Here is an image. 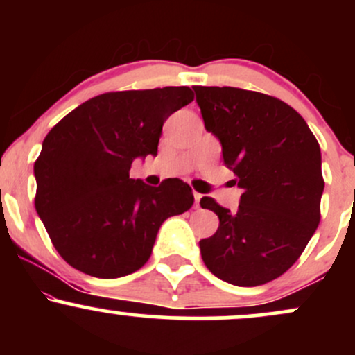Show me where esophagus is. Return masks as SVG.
<instances>
[{"label":"esophagus","instance_id":"34e87169","mask_svg":"<svg viewBox=\"0 0 355 355\" xmlns=\"http://www.w3.org/2000/svg\"><path fill=\"white\" fill-rule=\"evenodd\" d=\"M193 197H195V207H200V198H202V195H200V193H197V191H195Z\"/></svg>","mask_w":355,"mask_h":355}]
</instances>
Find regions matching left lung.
<instances>
[{"label":"left lung","instance_id":"left-lung-1","mask_svg":"<svg viewBox=\"0 0 355 355\" xmlns=\"http://www.w3.org/2000/svg\"><path fill=\"white\" fill-rule=\"evenodd\" d=\"M203 123L222 144L223 164L243 190L230 211L211 197L202 209L218 229L200 240L205 266L240 287H255L287 272L320 222L324 191L320 146L291 105L250 89L193 87Z\"/></svg>","mask_w":355,"mask_h":355}]
</instances>
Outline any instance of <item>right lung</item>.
Returning a JSON list of instances; mask_svg holds the SVG:
<instances>
[{"label": "right lung", "mask_w": 355, "mask_h": 355, "mask_svg": "<svg viewBox=\"0 0 355 355\" xmlns=\"http://www.w3.org/2000/svg\"><path fill=\"white\" fill-rule=\"evenodd\" d=\"M193 101L189 87L93 96L50 130L35 162V209L56 252L83 274L116 279L144 267L158 229L193 205L189 183L130 178L137 157L157 155L162 126Z\"/></svg>", "instance_id": "right-lung-1"}]
</instances>
